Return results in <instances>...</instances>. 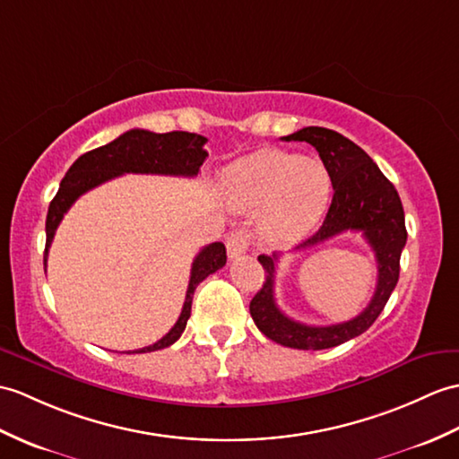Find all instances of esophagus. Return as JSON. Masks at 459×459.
Segmentation results:
<instances>
[{
	"label": "esophagus",
	"instance_id": "34e87169",
	"mask_svg": "<svg viewBox=\"0 0 459 459\" xmlns=\"http://www.w3.org/2000/svg\"><path fill=\"white\" fill-rule=\"evenodd\" d=\"M248 247H250V237L247 230H232L227 237V252L230 260L240 258L242 254H247Z\"/></svg>",
	"mask_w": 459,
	"mask_h": 459
}]
</instances>
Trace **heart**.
I'll use <instances>...</instances> for the list:
<instances>
[{
    "label": "heart",
    "mask_w": 459,
    "mask_h": 459,
    "mask_svg": "<svg viewBox=\"0 0 459 459\" xmlns=\"http://www.w3.org/2000/svg\"><path fill=\"white\" fill-rule=\"evenodd\" d=\"M222 197L238 212H264L262 229L275 242L301 238L321 219L330 195V176L313 156L262 148L221 176Z\"/></svg>",
    "instance_id": "obj_1"
}]
</instances>
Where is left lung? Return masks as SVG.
<instances>
[{"mask_svg":"<svg viewBox=\"0 0 459 459\" xmlns=\"http://www.w3.org/2000/svg\"><path fill=\"white\" fill-rule=\"evenodd\" d=\"M283 141H299L315 146L334 189L323 227L295 250L313 248L346 230L361 232L376 254L377 285L369 305L351 321L328 326L303 325L285 316L275 305L273 281L275 264L280 258L278 254H262L258 260L265 272V281L250 301V315L260 333L281 346L297 350L334 348L366 333L395 290L401 252L407 244L404 211L395 186L350 138L325 126H305L290 136H283Z\"/></svg>","mask_w":459,"mask_h":459,"instance_id":"left-lung-1","label":"left lung"}]
</instances>
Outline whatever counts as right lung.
I'll return each instance as SVG.
<instances>
[{
	"label": "right lung",
	"mask_w": 459,
	"mask_h": 459,
	"mask_svg": "<svg viewBox=\"0 0 459 459\" xmlns=\"http://www.w3.org/2000/svg\"><path fill=\"white\" fill-rule=\"evenodd\" d=\"M207 143L205 136L186 131H172V133H151L144 129H133L115 138L113 143L95 148L82 154L76 162L70 166L66 176L62 178L58 194L48 205L47 215V247H45V268L48 248L55 238V232L74 201L85 191L98 187L105 181H109L123 174H162V176H197L201 164L209 156L204 144ZM227 264V250L222 242H212L209 247L201 250L194 264H191L189 285L186 293L184 308L178 323L166 336L158 342L134 350L138 354L144 351H156L172 346L176 340L186 330L187 318L191 315V301H194L195 287L204 281L207 275L215 273Z\"/></svg>",
	"instance_id": "add662e5"
}]
</instances>
